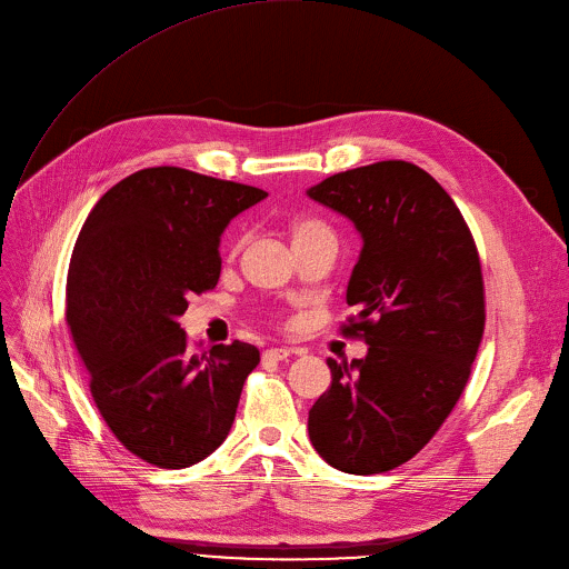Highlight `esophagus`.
<instances>
[{
	"label": "esophagus",
	"mask_w": 569,
	"mask_h": 569,
	"mask_svg": "<svg viewBox=\"0 0 569 569\" xmlns=\"http://www.w3.org/2000/svg\"><path fill=\"white\" fill-rule=\"evenodd\" d=\"M290 352H292L290 348H270L262 352V361H283L290 357Z\"/></svg>",
	"instance_id": "obj_1"
}]
</instances>
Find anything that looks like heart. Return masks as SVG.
<instances>
[{"mask_svg": "<svg viewBox=\"0 0 569 569\" xmlns=\"http://www.w3.org/2000/svg\"><path fill=\"white\" fill-rule=\"evenodd\" d=\"M320 229H325L322 223H318V221H311V219H301V221H295V223H292L290 236H292V240H297V238H301V236L313 233V231H320Z\"/></svg>", "mask_w": 569, "mask_h": 569, "instance_id": "heart-1", "label": "heart"}]
</instances>
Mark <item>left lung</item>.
I'll list each match as a JSON object with an SVG mask.
<instances>
[{
    "instance_id": "8db88e82",
    "label": "left lung",
    "mask_w": 569,
    "mask_h": 569,
    "mask_svg": "<svg viewBox=\"0 0 569 569\" xmlns=\"http://www.w3.org/2000/svg\"><path fill=\"white\" fill-rule=\"evenodd\" d=\"M309 199L361 236L346 301L363 359L333 361L331 387L309 411L318 456L368 476L400 467L460 400L482 327V274L458 206L423 169L377 162L325 178Z\"/></svg>"
}]
</instances>
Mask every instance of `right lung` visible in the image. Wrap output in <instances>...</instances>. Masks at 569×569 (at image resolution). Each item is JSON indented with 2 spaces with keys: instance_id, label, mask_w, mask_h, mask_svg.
I'll use <instances>...</instances> for the list:
<instances>
[{
  "instance_id": "add662e5",
  "label": "right lung",
  "mask_w": 569,
  "mask_h": 569,
  "mask_svg": "<svg viewBox=\"0 0 569 569\" xmlns=\"http://www.w3.org/2000/svg\"><path fill=\"white\" fill-rule=\"evenodd\" d=\"M268 197L258 187L178 167L141 169L87 217L68 270L66 320L91 396L137 458L184 469L229 437L249 343L189 352L178 318L219 281L226 226Z\"/></svg>"
}]
</instances>
